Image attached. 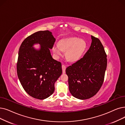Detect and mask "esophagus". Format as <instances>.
Returning a JSON list of instances; mask_svg holds the SVG:
<instances>
[{"label": "esophagus", "mask_w": 125, "mask_h": 125, "mask_svg": "<svg viewBox=\"0 0 125 125\" xmlns=\"http://www.w3.org/2000/svg\"><path fill=\"white\" fill-rule=\"evenodd\" d=\"M62 72H63V73H65V70H66V66L64 64H62Z\"/></svg>", "instance_id": "obj_1"}]
</instances>
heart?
Wrapping results in <instances>:
<instances>
[{
  "instance_id": "obj_1",
  "label": "heart",
  "mask_w": 125,
  "mask_h": 125,
  "mask_svg": "<svg viewBox=\"0 0 125 125\" xmlns=\"http://www.w3.org/2000/svg\"><path fill=\"white\" fill-rule=\"evenodd\" d=\"M87 47L86 42L77 37H70L62 39L58 45L52 47V52L57 57L61 56L62 51L65 52V57L70 62H75L80 59Z\"/></svg>"
}]
</instances>
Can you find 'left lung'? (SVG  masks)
Masks as SVG:
<instances>
[{
  "label": "left lung",
  "mask_w": 125,
  "mask_h": 125,
  "mask_svg": "<svg viewBox=\"0 0 125 125\" xmlns=\"http://www.w3.org/2000/svg\"><path fill=\"white\" fill-rule=\"evenodd\" d=\"M91 37V45L83 57L66 69L70 93L80 100L89 99L99 91L107 67L104 46L98 38Z\"/></svg>",
  "instance_id": "8db88e82"
}]
</instances>
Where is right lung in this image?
Segmentation results:
<instances>
[{"label": "right lung", "mask_w": 125, "mask_h": 125, "mask_svg": "<svg viewBox=\"0 0 125 125\" xmlns=\"http://www.w3.org/2000/svg\"><path fill=\"white\" fill-rule=\"evenodd\" d=\"M56 39L49 31H38L21 43L18 52L17 72L26 93L37 99L44 100L55 90V83L62 73L61 62L51 54ZM39 44L36 50L32 46Z\"/></svg>", "instance_id": "obj_1"}]
</instances>
